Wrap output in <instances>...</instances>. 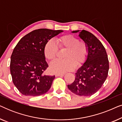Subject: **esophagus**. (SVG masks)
Segmentation results:
<instances>
[{
	"label": "esophagus",
	"instance_id": "esophagus-1",
	"mask_svg": "<svg viewBox=\"0 0 122 122\" xmlns=\"http://www.w3.org/2000/svg\"><path fill=\"white\" fill-rule=\"evenodd\" d=\"M64 76V74H56V76Z\"/></svg>",
	"mask_w": 122,
	"mask_h": 122
}]
</instances>
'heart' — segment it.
I'll return each instance as SVG.
<instances>
[{"instance_id":"obj_1","label":"heart","mask_w":122,"mask_h":122,"mask_svg":"<svg viewBox=\"0 0 122 122\" xmlns=\"http://www.w3.org/2000/svg\"><path fill=\"white\" fill-rule=\"evenodd\" d=\"M56 45L54 41L50 39L46 41L44 48L45 57L50 61L56 59L58 54V48L66 50L63 55L65 59L52 61L50 64L51 72L57 74L64 73L73 71L76 65L81 66L86 60L88 54V46L84 41L72 35H65L57 39Z\"/></svg>"}]
</instances>
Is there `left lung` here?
<instances>
[{
  "instance_id": "obj_1",
  "label": "left lung",
  "mask_w": 122,
  "mask_h": 122,
  "mask_svg": "<svg viewBox=\"0 0 122 122\" xmlns=\"http://www.w3.org/2000/svg\"><path fill=\"white\" fill-rule=\"evenodd\" d=\"M79 33V37L88 46V55L84 64L76 73L75 80L68 88L80 96H91L102 87L108 76L109 61L106 49L96 36L82 30L71 31Z\"/></svg>"
}]
</instances>
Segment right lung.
Masks as SVG:
<instances>
[{
  "mask_svg": "<svg viewBox=\"0 0 122 122\" xmlns=\"http://www.w3.org/2000/svg\"><path fill=\"white\" fill-rule=\"evenodd\" d=\"M61 30L39 29L25 35L13 50L10 69L13 82L21 94L39 96L51 88L55 76H46L48 67L44 54L46 41L63 32Z\"/></svg>",
  "mask_w": 122,
  "mask_h": 122,
  "instance_id": "right-lung-1",
  "label": "right lung"
}]
</instances>
